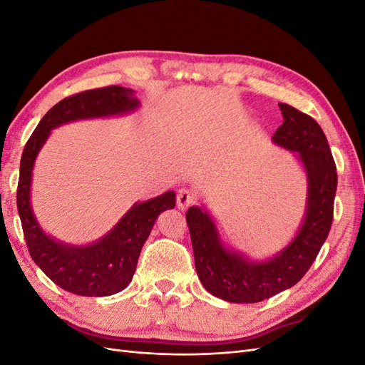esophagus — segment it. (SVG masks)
Segmentation results:
<instances>
[{
	"instance_id": "1",
	"label": "esophagus",
	"mask_w": 365,
	"mask_h": 365,
	"mask_svg": "<svg viewBox=\"0 0 365 365\" xmlns=\"http://www.w3.org/2000/svg\"><path fill=\"white\" fill-rule=\"evenodd\" d=\"M195 202V195L192 193V190L187 189V187H181V189H178V192H176V205H178V208L184 210L189 205H192Z\"/></svg>"
}]
</instances>
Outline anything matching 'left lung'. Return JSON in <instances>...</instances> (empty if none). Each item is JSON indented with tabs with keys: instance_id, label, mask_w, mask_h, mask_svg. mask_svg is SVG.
I'll use <instances>...</instances> for the list:
<instances>
[{
	"instance_id": "obj_1",
	"label": "left lung",
	"mask_w": 365,
	"mask_h": 365,
	"mask_svg": "<svg viewBox=\"0 0 365 365\" xmlns=\"http://www.w3.org/2000/svg\"><path fill=\"white\" fill-rule=\"evenodd\" d=\"M279 106L283 123L272 140L298 153L309 187L306 216L291 244L267 262H251L222 245L204 208L190 207L185 213L197 277L210 294L230 303H259L300 282L332 227L338 175L327 138L311 115L291 105Z\"/></svg>"
}]
</instances>
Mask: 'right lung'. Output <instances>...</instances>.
<instances>
[{
  "label": "right lung",
  "mask_w": 365,
  "mask_h": 365,
  "mask_svg": "<svg viewBox=\"0 0 365 365\" xmlns=\"http://www.w3.org/2000/svg\"><path fill=\"white\" fill-rule=\"evenodd\" d=\"M138 103L132 90L117 85L63 98L42 117L21 157L16 204L29 252L51 282L76 295L106 297L126 288L134 277L143 244L157 217L164 210L175 207V192L137 202L105 237L93 245H65L43 233L31 212L33 164L51 129L73 120L125 114L134 111Z\"/></svg>",
  "instance_id": "1"
}]
</instances>
